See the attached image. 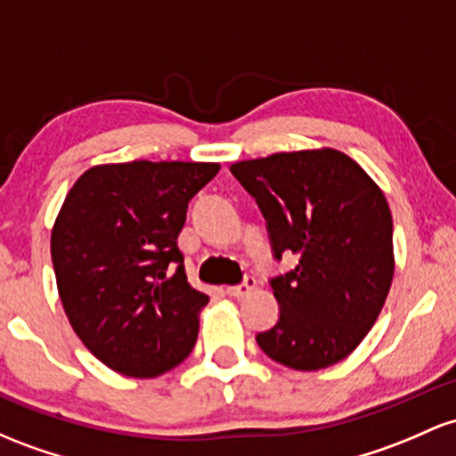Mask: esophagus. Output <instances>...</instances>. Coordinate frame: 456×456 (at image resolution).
I'll return each instance as SVG.
<instances>
[{"mask_svg":"<svg viewBox=\"0 0 456 456\" xmlns=\"http://www.w3.org/2000/svg\"><path fill=\"white\" fill-rule=\"evenodd\" d=\"M251 289H255V277H247L240 285H229L227 294H229V297H238L240 298V297H247Z\"/></svg>","mask_w":456,"mask_h":456,"instance_id":"obj_1","label":"esophagus"}]
</instances>
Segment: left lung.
<instances>
[{
    "mask_svg": "<svg viewBox=\"0 0 456 456\" xmlns=\"http://www.w3.org/2000/svg\"><path fill=\"white\" fill-rule=\"evenodd\" d=\"M232 173L266 218L274 259L297 257L270 279L279 320L257 333L259 348L303 372L342 362L377 322L392 285L394 224L383 190L335 149L244 159Z\"/></svg>",
    "mask_w": 456,
    "mask_h": 456,
    "instance_id": "left-lung-1",
    "label": "left lung"
}]
</instances>
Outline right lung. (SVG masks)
Segmentation results:
<instances>
[{
	"label": "right lung",
	"instance_id": "right-lung-1",
	"mask_svg": "<svg viewBox=\"0 0 456 456\" xmlns=\"http://www.w3.org/2000/svg\"><path fill=\"white\" fill-rule=\"evenodd\" d=\"M214 162L88 168L52 229L58 294L73 331L125 377L153 379L188 357L208 294L188 283L177 236Z\"/></svg>",
	"mask_w": 456,
	"mask_h": 456
}]
</instances>
